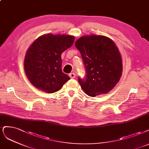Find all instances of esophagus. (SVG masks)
<instances>
[{"label": "esophagus", "instance_id": "obj_1", "mask_svg": "<svg viewBox=\"0 0 149 149\" xmlns=\"http://www.w3.org/2000/svg\"><path fill=\"white\" fill-rule=\"evenodd\" d=\"M69 76L71 78H74L75 77H76V74H75V73H70V74H69Z\"/></svg>", "mask_w": 149, "mask_h": 149}]
</instances>
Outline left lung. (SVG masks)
Masks as SVG:
<instances>
[{
    "label": "left lung",
    "instance_id": "1",
    "mask_svg": "<svg viewBox=\"0 0 149 149\" xmlns=\"http://www.w3.org/2000/svg\"><path fill=\"white\" fill-rule=\"evenodd\" d=\"M81 53L86 76L78 82L89 96L106 94L119 81L122 73V60L115 44L104 36H85L75 42Z\"/></svg>",
    "mask_w": 149,
    "mask_h": 149
}]
</instances>
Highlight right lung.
Wrapping results in <instances>:
<instances>
[{"label":"right lung","mask_w":149,"mask_h":149,"mask_svg":"<svg viewBox=\"0 0 149 149\" xmlns=\"http://www.w3.org/2000/svg\"><path fill=\"white\" fill-rule=\"evenodd\" d=\"M74 40L73 36L48 34L32 44L26 54L24 65L26 74L34 86L54 93L70 79L61 70V55Z\"/></svg>","instance_id":"obj_1"}]
</instances>
